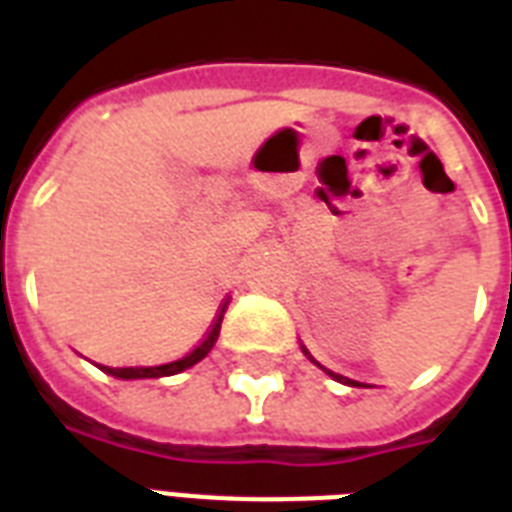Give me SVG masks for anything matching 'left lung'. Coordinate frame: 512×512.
Instances as JSON below:
<instances>
[{
  "mask_svg": "<svg viewBox=\"0 0 512 512\" xmlns=\"http://www.w3.org/2000/svg\"><path fill=\"white\" fill-rule=\"evenodd\" d=\"M305 350V348H303ZM305 353H308V350H305ZM321 366V364H319ZM324 372H329V369H324ZM332 374V377H335L337 382H345V385H361V388H364V382H356V380H350V377H342V374H335V372H329Z\"/></svg>",
  "mask_w": 512,
  "mask_h": 512,
  "instance_id": "left-lung-1",
  "label": "left lung"
}]
</instances>
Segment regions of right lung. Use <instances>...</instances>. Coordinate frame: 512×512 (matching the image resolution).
Segmentation results:
<instances>
[{
	"label": "right lung",
	"instance_id": "right-lung-1",
	"mask_svg": "<svg viewBox=\"0 0 512 512\" xmlns=\"http://www.w3.org/2000/svg\"><path fill=\"white\" fill-rule=\"evenodd\" d=\"M228 308V300L220 305V311H217L215 321H212V327H209L207 337L196 345V348L188 353V356L177 358V361H170V364H162V366H100L103 372L114 374V377H122V380H146V377H170V374L183 372L188 366L199 364L201 358L207 356L212 345H215L217 335H220V324H223V313Z\"/></svg>",
	"mask_w": 512,
	"mask_h": 512
}]
</instances>
